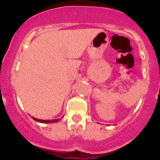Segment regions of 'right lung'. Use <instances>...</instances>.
<instances>
[{"mask_svg":"<svg viewBox=\"0 0 160 160\" xmlns=\"http://www.w3.org/2000/svg\"><path fill=\"white\" fill-rule=\"evenodd\" d=\"M32 118L34 119L35 121H36V122H40V123H53V122H57L60 120V119L59 118L53 119V120H42V119H38L36 118H34V117H32Z\"/></svg>","mask_w":160,"mask_h":160,"instance_id":"1","label":"right lung"}]
</instances>
